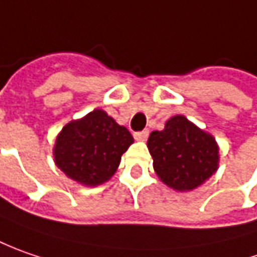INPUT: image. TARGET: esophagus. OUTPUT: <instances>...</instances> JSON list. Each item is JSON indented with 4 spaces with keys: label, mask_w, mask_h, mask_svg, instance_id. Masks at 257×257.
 <instances>
[{
    "label": "esophagus",
    "mask_w": 257,
    "mask_h": 257,
    "mask_svg": "<svg viewBox=\"0 0 257 257\" xmlns=\"http://www.w3.org/2000/svg\"><path fill=\"white\" fill-rule=\"evenodd\" d=\"M148 135H149V132H148V131H142V132H137L134 137H135V139L139 141V142H144V141H146Z\"/></svg>",
    "instance_id": "1"
}]
</instances>
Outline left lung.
Returning a JSON list of instances; mask_svg holds the SVG:
<instances>
[{"label": "left lung", "instance_id": "left-lung-1", "mask_svg": "<svg viewBox=\"0 0 257 257\" xmlns=\"http://www.w3.org/2000/svg\"><path fill=\"white\" fill-rule=\"evenodd\" d=\"M154 169L166 186L178 192L199 188L219 168V146L209 132L183 115L166 120L148 138Z\"/></svg>", "mask_w": 257, "mask_h": 257}]
</instances>
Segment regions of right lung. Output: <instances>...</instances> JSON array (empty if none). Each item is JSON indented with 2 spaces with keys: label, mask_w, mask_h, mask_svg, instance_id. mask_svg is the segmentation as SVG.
Masks as SVG:
<instances>
[{
  "label": "right lung",
  "mask_w": 257,
  "mask_h": 257,
  "mask_svg": "<svg viewBox=\"0 0 257 257\" xmlns=\"http://www.w3.org/2000/svg\"><path fill=\"white\" fill-rule=\"evenodd\" d=\"M132 144L128 129L103 109H93L68 122L58 134L54 162L69 179L93 188L115 175L120 158Z\"/></svg>",
  "instance_id": "1"
}]
</instances>
